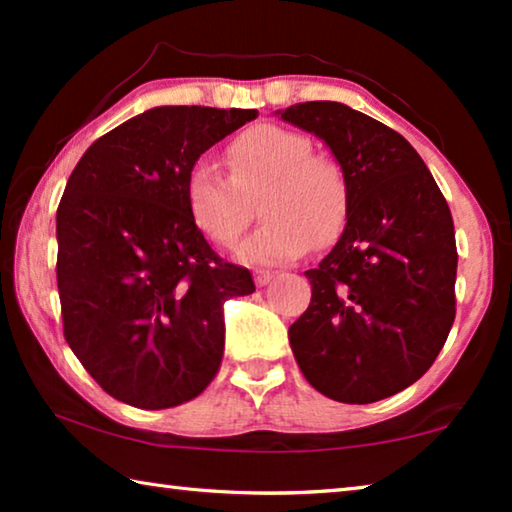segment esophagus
Masks as SVG:
<instances>
[{"label":"esophagus","mask_w":512,"mask_h":512,"mask_svg":"<svg viewBox=\"0 0 512 512\" xmlns=\"http://www.w3.org/2000/svg\"><path fill=\"white\" fill-rule=\"evenodd\" d=\"M275 277L273 271H264V268H259V271H255V284L257 287H266L268 282H271Z\"/></svg>","instance_id":"1"}]
</instances>
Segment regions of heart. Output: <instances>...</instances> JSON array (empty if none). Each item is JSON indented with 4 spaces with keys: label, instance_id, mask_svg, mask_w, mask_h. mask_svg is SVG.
Returning <instances> with one entry per match:
<instances>
[{
    "label": "heart",
    "instance_id": "obj_1",
    "mask_svg": "<svg viewBox=\"0 0 512 512\" xmlns=\"http://www.w3.org/2000/svg\"><path fill=\"white\" fill-rule=\"evenodd\" d=\"M309 137L275 124H255L225 146L230 176L212 162L192 164L185 205L196 228L214 244L235 246L244 235L259 189V228L239 246L250 264H280L329 248L341 239L350 216V183L343 167L311 153Z\"/></svg>",
    "mask_w": 512,
    "mask_h": 512
}]
</instances>
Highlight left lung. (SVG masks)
Wrapping results in <instances>:
<instances>
[{
    "instance_id": "obj_1",
    "label": "left lung",
    "mask_w": 512,
    "mask_h": 512,
    "mask_svg": "<svg viewBox=\"0 0 512 512\" xmlns=\"http://www.w3.org/2000/svg\"><path fill=\"white\" fill-rule=\"evenodd\" d=\"M280 115L320 137L350 183V216L318 268L311 302L289 327L302 375L318 393L370 404L418 381L456 316V237L445 196L393 128L336 101Z\"/></svg>"
}]
</instances>
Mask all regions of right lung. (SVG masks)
<instances>
[{"label": "right lung", "instance_id": "right-lung-1", "mask_svg": "<svg viewBox=\"0 0 512 512\" xmlns=\"http://www.w3.org/2000/svg\"><path fill=\"white\" fill-rule=\"evenodd\" d=\"M257 110L160 106L99 137L56 214L63 332L115 400L158 411L201 395L221 366L223 302L255 291L185 205L192 164Z\"/></svg>", "mask_w": 512, "mask_h": 512}]
</instances>
